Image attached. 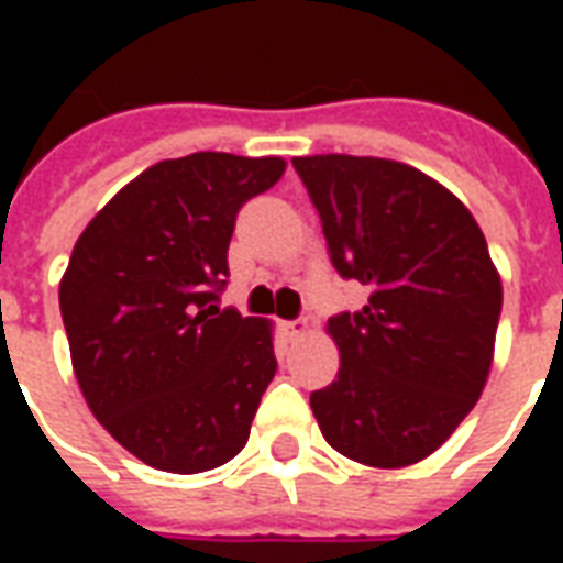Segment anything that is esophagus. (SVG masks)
<instances>
[{
  "label": "esophagus",
  "instance_id": "34e87169",
  "mask_svg": "<svg viewBox=\"0 0 563 563\" xmlns=\"http://www.w3.org/2000/svg\"><path fill=\"white\" fill-rule=\"evenodd\" d=\"M283 331H286V338L298 341V338H305V334H307V322H305V319H295V322H283Z\"/></svg>",
  "mask_w": 563,
  "mask_h": 563
}]
</instances>
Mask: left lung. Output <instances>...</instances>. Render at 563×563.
Returning <instances> with one entry per match:
<instances>
[{
	"label": "left lung",
	"mask_w": 563,
	"mask_h": 563,
	"mask_svg": "<svg viewBox=\"0 0 563 563\" xmlns=\"http://www.w3.org/2000/svg\"><path fill=\"white\" fill-rule=\"evenodd\" d=\"M334 268L365 283L358 313L329 319L338 379L310 395L346 459L398 471L446 443L495 358L500 274L461 198L407 162L295 156Z\"/></svg>",
	"instance_id": "1"
}]
</instances>
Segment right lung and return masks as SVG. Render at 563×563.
I'll use <instances>...</instances> for the list:
<instances>
[{"label":"right lung","mask_w":563,"mask_h":563,"mask_svg":"<svg viewBox=\"0 0 563 563\" xmlns=\"http://www.w3.org/2000/svg\"><path fill=\"white\" fill-rule=\"evenodd\" d=\"M280 156L189 153L129 180L80 232L59 310L84 401L117 443L168 473L244 449L277 371L274 325L213 305L234 217Z\"/></svg>","instance_id":"1"}]
</instances>
